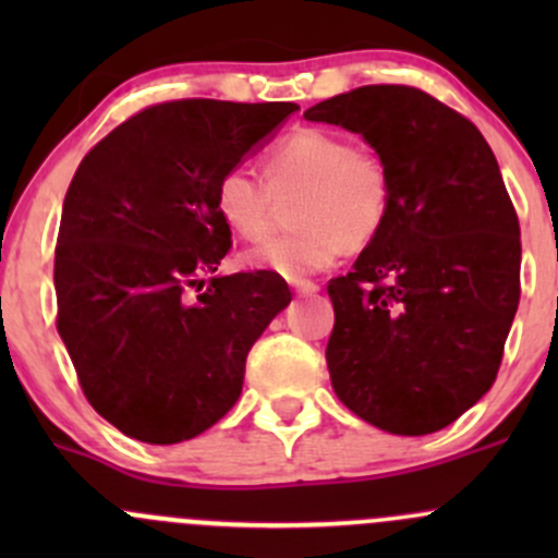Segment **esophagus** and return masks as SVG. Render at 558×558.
I'll list each match as a JSON object with an SVG mask.
<instances>
[{"label":"esophagus","instance_id":"1","mask_svg":"<svg viewBox=\"0 0 558 558\" xmlns=\"http://www.w3.org/2000/svg\"><path fill=\"white\" fill-rule=\"evenodd\" d=\"M291 289H294L300 296H311L318 291V283H313V280H291Z\"/></svg>","mask_w":558,"mask_h":558}]
</instances>
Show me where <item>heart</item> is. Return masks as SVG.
I'll return each instance as SVG.
<instances>
[{
  "label": "heart",
  "instance_id": "obj_1",
  "mask_svg": "<svg viewBox=\"0 0 558 558\" xmlns=\"http://www.w3.org/2000/svg\"><path fill=\"white\" fill-rule=\"evenodd\" d=\"M264 174L267 183L245 167H232L216 185L218 218L243 240L262 238L275 199L300 191L291 207L296 232L247 251V267L302 280L335 264L342 245L359 251L384 229L391 207L386 165L342 134L300 129L269 150Z\"/></svg>",
  "mask_w": 558,
  "mask_h": 558
}]
</instances>
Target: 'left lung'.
<instances>
[{
    "label": "left lung",
    "mask_w": 558,
    "mask_h": 558,
    "mask_svg": "<svg viewBox=\"0 0 558 558\" xmlns=\"http://www.w3.org/2000/svg\"><path fill=\"white\" fill-rule=\"evenodd\" d=\"M362 134L391 178L378 238L329 280L331 388L391 435L453 424L497 380L521 296V229L472 121L413 86H362L305 110Z\"/></svg>",
    "instance_id": "8db88e82"
}]
</instances>
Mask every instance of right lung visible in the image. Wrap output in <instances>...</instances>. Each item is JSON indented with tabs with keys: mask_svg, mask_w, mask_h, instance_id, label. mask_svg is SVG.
<instances>
[{
	"mask_svg": "<svg viewBox=\"0 0 558 558\" xmlns=\"http://www.w3.org/2000/svg\"><path fill=\"white\" fill-rule=\"evenodd\" d=\"M296 110L150 105L77 167L56 240V329L92 408L126 437L172 446L221 421L247 351L291 302L269 269L205 275L232 247L218 180Z\"/></svg>",
	"mask_w": 558,
	"mask_h": 558,
	"instance_id": "add662e5",
	"label": "right lung"
}]
</instances>
